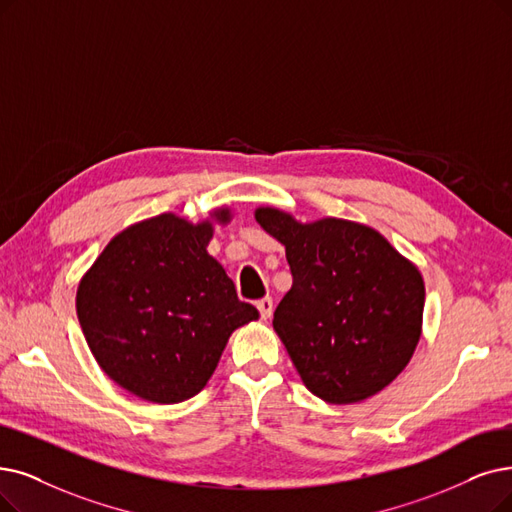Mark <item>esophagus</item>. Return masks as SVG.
<instances>
[{
  "label": "esophagus",
  "mask_w": 512,
  "mask_h": 512,
  "mask_svg": "<svg viewBox=\"0 0 512 512\" xmlns=\"http://www.w3.org/2000/svg\"><path fill=\"white\" fill-rule=\"evenodd\" d=\"M256 309L260 311V317L267 321L271 315H273V298H262V300H258L256 302Z\"/></svg>",
  "instance_id": "esophagus-1"
}]
</instances>
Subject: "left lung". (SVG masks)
Segmentation results:
<instances>
[{"instance_id": "8db88e82", "label": "left lung", "mask_w": 512, "mask_h": 512, "mask_svg": "<svg viewBox=\"0 0 512 512\" xmlns=\"http://www.w3.org/2000/svg\"><path fill=\"white\" fill-rule=\"evenodd\" d=\"M256 220L285 245L294 281L273 327L304 386L336 405L380 393L420 340V271L359 222L302 224L275 208H258Z\"/></svg>"}]
</instances>
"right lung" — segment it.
Instances as JSON below:
<instances>
[{
	"instance_id": "1",
	"label": "right lung",
	"mask_w": 512,
	"mask_h": 512,
	"mask_svg": "<svg viewBox=\"0 0 512 512\" xmlns=\"http://www.w3.org/2000/svg\"><path fill=\"white\" fill-rule=\"evenodd\" d=\"M229 222V210H216ZM212 222L161 214L115 235L79 281L77 317L111 380L151 403L195 397L229 336L258 319L208 254Z\"/></svg>"
}]
</instances>
